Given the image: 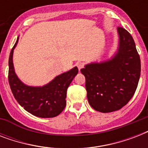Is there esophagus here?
Instances as JSON below:
<instances>
[{"label":"esophagus","mask_w":148,"mask_h":148,"mask_svg":"<svg viewBox=\"0 0 148 148\" xmlns=\"http://www.w3.org/2000/svg\"><path fill=\"white\" fill-rule=\"evenodd\" d=\"M76 65H77V68H78L79 71H80V70H81V68H83L84 66V63L81 62V61H80V62L77 63Z\"/></svg>","instance_id":"esophagus-1"}]
</instances>
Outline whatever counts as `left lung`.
Segmentation results:
<instances>
[{
  "mask_svg": "<svg viewBox=\"0 0 148 148\" xmlns=\"http://www.w3.org/2000/svg\"><path fill=\"white\" fill-rule=\"evenodd\" d=\"M119 49L105 62L86 65L81 72L86 80L90 105L99 112L120 110L133 97L140 75V59L135 43L128 31L117 27Z\"/></svg>",
  "mask_w": 148,
  "mask_h": 148,
  "instance_id": "obj_1",
  "label": "left lung"
}]
</instances>
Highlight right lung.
<instances>
[{"mask_svg": "<svg viewBox=\"0 0 148 148\" xmlns=\"http://www.w3.org/2000/svg\"><path fill=\"white\" fill-rule=\"evenodd\" d=\"M17 43V40L11 49L8 61V81L14 97L24 110L36 117L47 118L58 116L65 108L67 88L78 73L77 67L56 77L42 88L25 85L17 77L13 65V51Z\"/></svg>", "mask_w": 148, "mask_h": 148, "instance_id": "add662e5", "label": "right lung"}]
</instances>
